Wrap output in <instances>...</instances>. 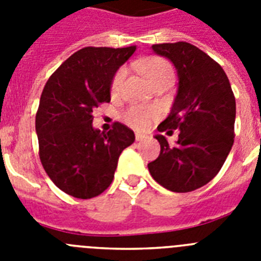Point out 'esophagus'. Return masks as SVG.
I'll use <instances>...</instances> for the list:
<instances>
[{"instance_id": "esophagus-1", "label": "esophagus", "mask_w": 261, "mask_h": 261, "mask_svg": "<svg viewBox=\"0 0 261 261\" xmlns=\"http://www.w3.org/2000/svg\"><path fill=\"white\" fill-rule=\"evenodd\" d=\"M146 136L141 135V133H136V141H144Z\"/></svg>"}]
</instances>
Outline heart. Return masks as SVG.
Wrapping results in <instances>:
<instances>
[{"label": "heart", "mask_w": 261, "mask_h": 261, "mask_svg": "<svg viewBox=\"0 0 261 261\" xmlns=\"http://www.w3.org/2000/svg\"><path fill=\"white\" fill-rule=\"evenodd\" d=\"M137 68L144 73L146 80L154 87L166 82H172L174 69L171 64L162 57H151L146 61L137 62ZM126 75L125 68L117 69L111 81V94H117L121 89L124 78ZM159 110L150 106H130L123 114V120L128 125L144 130L151 125L154 120L158 119Z\"/></svg>", "instance_id": "b5f03b06"}]
</instances>
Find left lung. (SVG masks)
Here are the masks:
<instances>
[{
  "label": "left lung",
  "mask_w": 261,
  "mask_h": 261,
  "mask_svg": "<svg viewBox=\"0 0 261 261\" xmlns=\"http://www.w3.org/2000/svg\"><path fill=\"white\" fill-rule=\"evenodd\" d=\"M171 60L179 89L171 112L159 132L179 129L176 144L156 135L158 158L147 165L151 176L166 190L191 192L213 179L234 144L235 96L229 78L217 61L186 41L151 45Z\"/></svg>",
  "instance_id": "left-lung-1"
}]
</instances>
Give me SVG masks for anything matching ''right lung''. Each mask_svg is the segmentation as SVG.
Here are the masks:
<instances>
[{"mask_svg":"<svg viewBox=\"0 0 261 261\" xmlns=\"http://www.w3.org/2000/svg\"><path fill=\"white\" fill-rule=\"evenodd\" d=\"M126 48L85 47L62 62L47 81L35 126L39 156L50 180L77 199H93L114 180L121 151L135 142L132 129L115 123L93 128V110L111 100V81L132 56Z\"/></svg>","mask_w":261,"mask_h":261,"instance_id":"obj_1","label":"right lung"}]
</instances>
